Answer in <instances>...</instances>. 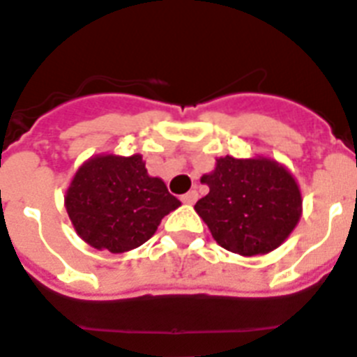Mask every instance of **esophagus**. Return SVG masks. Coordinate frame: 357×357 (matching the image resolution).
<instances>
[{"label": "esophagus", "mask_w": 357, "mask_h": 357, "mask_svg": "<svg viewBox=\"0 0 357 357\" xmlns=\"http://www.w3.org/2000/svg\"><path fill=\"white\" fill-rule=\"evenodd\" d=\"M197 199H199V193H197V191H188L185 195H182V202L188 204V206H193V204L197 202Z\"/></svg>", "instance_id": "1"}]
</instances>
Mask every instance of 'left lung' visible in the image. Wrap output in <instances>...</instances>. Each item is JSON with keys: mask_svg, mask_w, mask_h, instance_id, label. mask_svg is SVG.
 <instances>
[{"mask_svg": "<svg viewBox=\"0 0 357 357\" xmlns=\"http://www.w3.org/2000/svg\"><path fill=\"white\" fill-rule=\"evenodd\" d=\"M200 182L209 193L195 204V211L216 243L240 257L274 251L301 218L300 185L274 158L225 155Z\"/></svg>", "mask_w": 357, "mask_h": 357, "instance_id": "8db88e82", "label": "left lung"}]
</instances>
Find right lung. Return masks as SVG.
Listing matches in <instances>:
<instances>
[{"label": "right lung", "instance_id": "1", "mask_svg": "<svg viewBox=\"0 0 357 357\" xmlns=\"http://www.w3.org/2000/svg\"><path fill=\"white\" fill-rule=\"evenodd\" d=\"M181 200L158 176H149L142 155H93L79 166L65 193L75 233L99 251L126 252L148 242Z\"/></svg>", "mask_w": 357, "mask_h": 357}]
</instances>
